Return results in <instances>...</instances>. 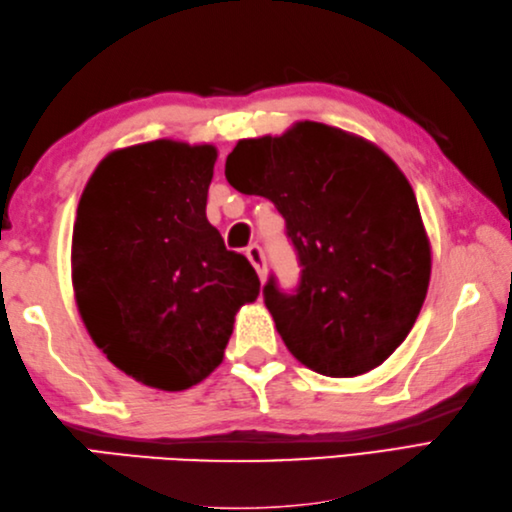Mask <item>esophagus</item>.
Listing matches in <instances>:
<instances>
[{"mask_svg": "<svg viewBox=\"0 0 512 512\" xmlns=\"http://www.w3.org/2000/svg\"><path fill=\"white\" fill-rule=\"evenodd\" d=\"M246 257H248V262L255 266L259 279L264 281V279H266V257H264V250L259 248L257 244H250V246L246 248Z\"/></svg>", "mask_w": 512, "mask_h": 512, "instance_id": "esophagus-1", "label": "esophagus"}]
</instances>
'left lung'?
Segmentation results:
<instances>
[{"instance_id": "8db88e82", "label": "left lung", "mask_w": 512, "mask_h": 512, "mask_svg": "<svg viewBox=\"0 0 512 512\" xmlns=\"http://www.w3.org/2000/svg\"><path fill=\"white\" fill-rule=\"evenodd\" d=\"M226 180L286 220L301 279L270 277L264 301L290 354L312 372L352 378L407 339L427 297L431 248L396 162L365 138L303 121L281 136L239 140Z\"/></svg>"}]
</instances>
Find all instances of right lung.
Wrapping results in <instances>:
<instances>
[{
	"instance_id": "1",
	"label": "right lung",
	"mask_w": 512,
	"mask_h": 512,
	"mask_svg": "<svg viewBox=\"0 0 512 512\" xmlns=\"http://www.w3.org/2000/svg\"><path fill=\"white\" fill-rule=\"evenodd\" d=\"M217 149L154 140L112 151L81 195L72 286L92 341L149 387L182 391L222 363L259 295L248 259L206 220Z\"/></svg>"
}]
</instances>
